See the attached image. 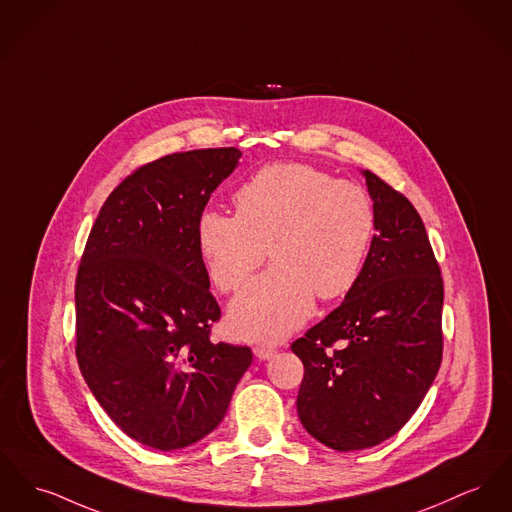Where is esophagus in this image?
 <instances>
[{"label": "esophagus", "mask_w": 512, "mask_h": 512, "mask_svg": "<svg viewBox=\"0 0 512 512\" xmlns=\"http://www.w3.org/2000/svg\"><path fill=\"white\" fill-rule=\"evenodd\" d=\"M253 352L259 360H271L272 356L276 354V348L269 346V344H259V346L253 348Z\"/></svg>", "instance_id": "esophagus-1"}]
</instances>
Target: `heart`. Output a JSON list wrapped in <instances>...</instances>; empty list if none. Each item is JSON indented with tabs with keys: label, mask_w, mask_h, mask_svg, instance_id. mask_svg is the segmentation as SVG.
<instances>
[{
	"label": "heart",
	"mask_w": 512,
	"mask_h": 512,
	"mask_svg": "<svg viewBox=\"0 0 512 512\" xmlns=\"http://www.w3.org/2000/svg\"><path fill=\"white\" fill-rule=\"evenodd\" d=\"M236 214L201 212L197 245L212 284L238 292L267 253L274 265L232 303L230 327L278 340L311 315L315 296L344 298L360 280L375 236L371 195L309 164L261 168L234 195Z\"/></svg>",
	"instance_id": "1"
}]
</instances>
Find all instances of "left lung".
<instances>
[{
	"label": "left lung",
	"instance_id": "left-lung-1",
	"mask_svg": "<svg viewBox=\"0 0 512 512\" xmlns=\"http://www.w3.org/2000/svg\"><path fill=\"white\" fill-rule=\"evenodd\" d=\"M377 234L344 301L292 342L303 363L298 416L334 451L383 443L412 418L443 360V276L421 216L363 172Z\"/></svg>",
	"mask_w": 512,
	"mask_h": 512
}]
</instances>
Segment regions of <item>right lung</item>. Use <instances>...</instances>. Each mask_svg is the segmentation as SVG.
Segmentation results:
<instances>
[{
  "label": "right lung",
  "mask_w": 512,
  "mask_h": 512,
  "mask_svg": "<svg viewBox=\"0 0 512 512\" xmlns=\"http://www.w3.org/2000/svg\"><path fill=\"white\" fill-rule=\"evenodd\" d=\"M236 147L174 152L139 166L92 224L75 280V354L98 404L131 439L176 451L226 416L253 361L211 342L220 305L197 245Z\"/></svg>",
  "instance_id": "obj_1"
}]
</instances>
